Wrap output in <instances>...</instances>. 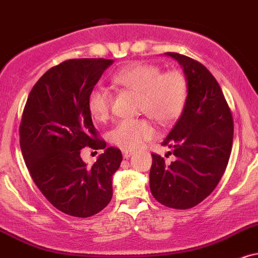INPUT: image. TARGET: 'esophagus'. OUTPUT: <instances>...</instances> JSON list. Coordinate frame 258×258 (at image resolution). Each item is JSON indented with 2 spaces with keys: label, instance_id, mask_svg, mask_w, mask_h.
Listing matches in <instances>:
<instances>
[{
  "label": "esophagus",
  "instance_id": "obj_1",
  "mask_svg": "<svg viewBox=\"0 0 258 258\" xmlns=\"http://www.w3.org/2000/svg\"><path fill=\"white\" fill-rule=\"evenodd\" d=\"M132 155H133V151H127V150L123 151V157H125V159H128V157H131Z\"/></svg>",
  "mask_w": 258,
  "mask_h": 258
}]
</instances>
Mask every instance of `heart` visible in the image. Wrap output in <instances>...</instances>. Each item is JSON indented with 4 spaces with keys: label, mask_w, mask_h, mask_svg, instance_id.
<instances>
[{
    "label": "heart",
    "mask_w": 258,
    "mask_h": 258,
    "mask_svg": "<svg viewBox=\"0 0 258 258\" xmlns=\"http://www.w3.org/2000/svg\"><path fill=\"white\" fill-rule=\"evenodd\" d=\"M113 83L138 94V109L147 113L162 126L179 119L187 99V80L178 70L163 72L156 64L133 62L113 77ZM111 95L108 90L96 88L89 94L88 109L94 120L103 122L110 116ZM156 135L145 119L120 121L110 131V142L122 150L133 151Z\"/></svg>",
    "instance_id": "heart-1"
}]
</instances>
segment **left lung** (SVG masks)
<instances>
[{
    "label": "left lung",
    "mask_w": 258,
    "mask_h": 258,
    "mask_svg": "<svg viewBox=\"0 0 258 258\" xmlns=\"http://www.w3.org/2000/svg\"><path fill=\"white\" fill-rule=\"evenodd\" d=\"M166 55L184 70L187 99L162 142L172 149L175 161L167 164L153 154L150 190L163 206L190 209L212 194L225 173L233 143V117L219 83L201 62L178 52Z\"/></svg>",
    "instance_id": "left-lung-1"
}]
</instances>
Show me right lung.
I'll list each match as a JSON object with an SVG mask.
<instances>
[{
	"mask_svg": "<svg viewBox=\"0 0 258 258\" xmlns=\"http://www.w3.org/2000/svg\"><path fill=\"white\" fill-rule=\"evenodd\" d=\"M113 60L73 58L40 77L27 97L20 123V148L33 181L60 212L89 218L113 197L111 179L122 155L105 148L88 109L89 94ZM90 146L105 153L92 166L80 157Z\"/></svg>",
	"mask_w": 258,
	"mask_h": 258,
	"instance_id": "add662e5",
	"label": "right lung"
}]
</instances>
